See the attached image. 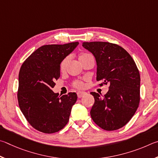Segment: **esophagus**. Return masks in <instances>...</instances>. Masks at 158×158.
Wrapping results in <instances>:
<instances>
[{
	"instance_id": "obj_1",
	"label": "esophagus",
	"mask_w": 158,
	"mask_h": 158,
	"mask_svg": "<svg viewBox=\"0 0 158 158\" xmlns=\"http://www.w3.org/2000/svg\"><path fill=\"white\" fill-rule=\"evenodd\" d=\"M86 94H87V93H86V92H78L77 93V97H78L79 98H82V96H85Z\"/></svg>"
}]
</instances>
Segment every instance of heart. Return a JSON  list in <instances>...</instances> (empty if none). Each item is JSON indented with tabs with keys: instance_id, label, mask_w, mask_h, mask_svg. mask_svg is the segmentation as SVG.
<instances>
[{
	"instance_id": "1",
	"label": "heart",
	"mask_w": 158,
	"mask_h": 158,
	"mask_svg": "<svg viewBox=\"0 0 158 158\" xmlns=\"http://www.w3.org/2000/svg\"><path fill=\"white\" fill-rule=\"evenodd\" d=\"M92 56L90 54L87 53V52H82L81 55H79V60L81 61V62L82 63L84 61L87 59L88 57ZM70 61V56H66L62 60V62L60 63V70L61 71H64L66 69V66H67L68 64ZM72 86L73 87L76 88V89H82L84 87L85 84L84 82L81 81V80H75V81L72 82Z\"/></svg>"
}]
</instances>
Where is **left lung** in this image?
<instances>
[{
	"mask_svg": "<svg viewBox=\"0 0 158 158\" xmlns=\"http://www.w3.org/2000/svg\"><path fill=\"white\" fill-rule=\"evenodd\" d=\"M82 46L94 55L97 64L96 80L100 86L109 84L104 97L96 92L90 111L96 125L106 131L122 128L131 119L140 101V75L128 52L117 44L92 41Z\"/></svg>",
	"mask_w": 158,
	"mask_h": 158,
	"instance_id": "left-lung-1",
	"label": "left lung"
}]
</instances>
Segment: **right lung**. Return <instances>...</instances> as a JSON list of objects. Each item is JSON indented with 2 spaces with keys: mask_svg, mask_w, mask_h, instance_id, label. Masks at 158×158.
Segmentation results:
<instances>
[{
  "mask_svg": "<svg viewBox=\"0 0 158 158\" xmlns=\"http://www.w3.org/2000/svg\"><path fill=\"white\" fill-rule=\"evenodd\" d=\"M78 41L48 44L36 50L21 65L17 98L22 113L30 125L44 133H55L69 120L76 93L60 97L52 89L60 76V63L78 45Z\"/></svg>",
  "mask_w": 158,
  "mask_h": 158,
  "instance_id": "add662e5",
  "label": "right lung"
}]
</instances>
